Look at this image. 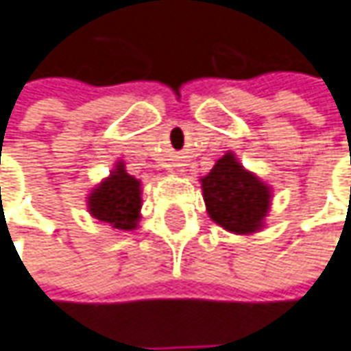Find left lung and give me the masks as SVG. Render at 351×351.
<instances>
[{"label": "left lung", "mask_w": 351, "mask_h": 351, "mask_svg": "<svg viewBox=\"0 0 351 351\" xmlns=\"http://www.w3.org/2000/svg\"><path fill=\"white\" fill-rule=\"evenodd\" d=\"M208 217L228 232L254 234L270 213L272 189L246 171L232 151L220 156L210 173L200 176Z\"/></svg>", "instance_id": "1"}]
</instances>
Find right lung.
Segmentation results:
<instances>
[{
    "mask_svg": "<svg viewBox=\"0 0 351 351\" xmlns=\"http://www.w3.org/2000/svg\"><path fill=\"white\" fill-rule=\"evenodd\" d=\"M141 180L125 171V162L119 160L107 178H103L87 195V210L99 222L117 230H134L141 220L143 206Z\"/></svg>",
    "mask_w": 351,
    "mask_h": 351,
    "instance_id": "right-lung-1",
    "label": "right lung"
}]
</instances>
